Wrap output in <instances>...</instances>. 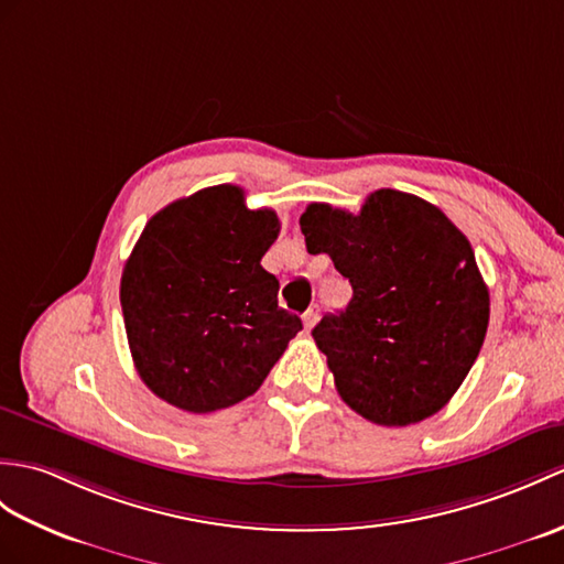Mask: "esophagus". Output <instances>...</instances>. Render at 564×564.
I'll return each mask as SVG.
<instances>
[{"mask_svg": "<svg viewBox=\"0 0 564 564\" xmlns=\"http://www.w3.org/2000/svg\"><path fill=\"white\" fill-rule=\"evenodd\" d=\"M317 319H319V307L314 305V307H310L305 314H303V324H305V329L310 332L314 324H317Z\"/></svg>", "mask_w": 564, "mask_h": 564, "instance_id": "obj_1", "label": "esophagus"}]
</instances>
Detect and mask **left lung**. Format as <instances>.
Returning <instances> with one entry per match:
<instances>
[{"label":"left lung","instance_id":"left-lung-1","mask_svg":"<svg viewBox=\"0 0 564 564\" xmlns=\"http://www.w3.org/2000/svg\"><path fill=\"white\" fill-rule=\"evenodd\" d=\"M310 254H329L352 285L346 310L312 336L336 391L370 423L403 427L435 415L480 352L490 295L466 235L421 196L377 189L360 214L310 204Z\"/></svg>","mask_w":564,"mask_h":564}]
</instances>
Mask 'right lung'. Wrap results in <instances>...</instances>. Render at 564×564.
Masks as SVG:
<instances>
[{"mask_svg": "<svg viewBox=\"0 0 564 564\" xmlns=\"http://www.w3.org/2000/svg\"><path fill=\"white\" fill-rule=\"evenodd\" d=\"M281 223L250 212L245 192L216 185L167 204L129 254L120 303L137 372L187 413L238 403L264 382L303 329L279 307V281L261 267Z\"/></svg>", "mask_w": 564, "mask_h": 564, "instance_id": "obj_1", "label": "right lung"}]
</instances>
